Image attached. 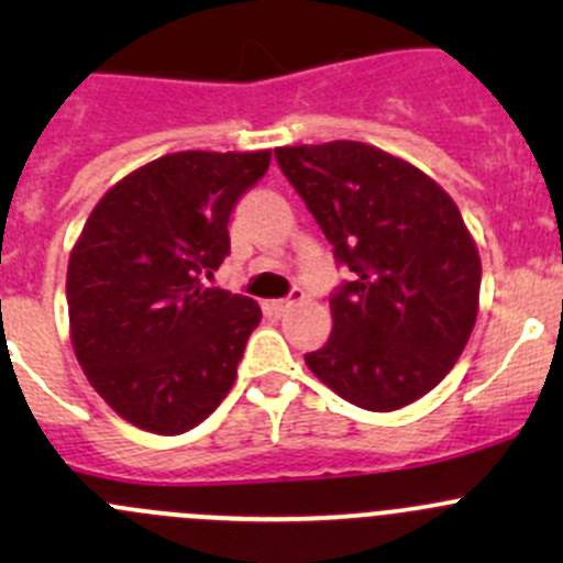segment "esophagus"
<instances>
[{
	"label": "esophagus",
	"mask_w": 563,
	"mask_h": 563,
	"mask_svg": "<svg viewBox=\"0 0 563 563\" xmlns=\"http://www.w3.org/2000/svg\"><path fill=\"white\" fill-rule=\"evenodd\" d=\"M302 299H305L302 288H291V294H288L286 299H275V302H269V310H272V313H275V316H283L288 308H291V305L302 302Z\"/></svg>",
	"instance_id": "34e87169"
}]
</instances>
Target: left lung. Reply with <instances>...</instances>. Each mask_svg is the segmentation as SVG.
<instances>
[{"mask_svg": "<svg viewBox=\"0 0 563 563\" xmlns=\"http://www.w3.org/2000/svg\"><path fill=\"white\" fill-rule=\"evenodd\" d=\"M275 161L351 272L329 297L334 327L310 371L343 400L395 411L463 354L482 264L460 209L419 168L360 141L283 146Z\"/></svg>", "mask_w": 563, "mask_h": 563, "instance_id": "left-lung-1", "label": "left lung"}]
</instances>
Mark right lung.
<instances>
[{
	"instance_id": "right-lung-1",
	"label": "right lung",
	"mask_w": 563,
	"mask_h": 563,
	"mask_svg": "<svg viewBox=\"0 0 563 563\" xmlns=\"http://www.w3.org/2000/svg\"><path fill=\"white\" fill-rule=\"evenodd\" d=\"M269 161L176 152L124 176L89 214L67 264L73 349L135 428L185 433L234 387L261 308L207 280L231 253V212Z\"/></svg>"
}]
</instances>
